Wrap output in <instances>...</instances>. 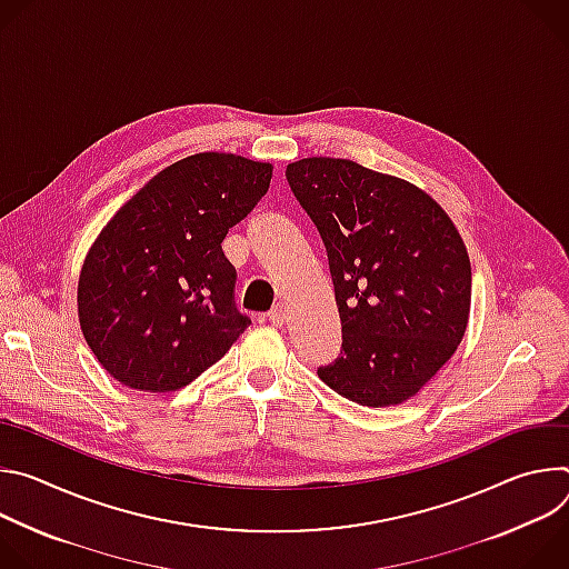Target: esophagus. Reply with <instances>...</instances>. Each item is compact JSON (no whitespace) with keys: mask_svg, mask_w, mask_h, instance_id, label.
<instances>
[{"mask_svg":"<svg viewBox=\"0 0 569 569\" xmlns=\"http://www.w3.org/2000/svg\"><path fill=\"white\" fill-rule=\"evenodd\" d=\"M268 317H270V321L274 323V327H283V323H286V306H283V303H277V306L268 312Z\"/></svg>","mask_w":569,"mask_h":569,"instance_id":"34e87169","label":"esophagus"}]
</instances>
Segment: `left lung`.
Masks as SVG:
<instances>
[{
  "mask_svg": "<svg viewBox=\"0 0 569 569\" xmlns=\"http://www.w3.org/2000/svg\"><path fill=\"white\" fill-rule=\"evenodd\" d=\"M315 222L336 286L340 358L319 378L340 396L400 405L452 358L470 312V259L423 189L351 159L306 157L286 169Z\"/></svg>",
  "mask_w": 569,
  "mask_h": 569,
  "instance_id": "left-lung-1",
  "label": "left lung"
}]
</instances>
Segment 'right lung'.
I'll use <instances>...</instances> for the list:
<instances>
[{
    "label": "right lung",
    "instance_id": "obj_1",
    "mask_svg": "<svg viewBox=\"0 0 569 569\" xmlns=\"http://www.w3.org/2000/svg\"><path fill=\"white\" fill-rule=\"evenodd\" d=\"M270 180L268 161L198 152L159 171L101 229L80 268L78 321L114 380L176 391L250 327L220 242Z\"/></svg>",
    "mask_w": 569,
    "mask_h": 569
}]
</instances>
